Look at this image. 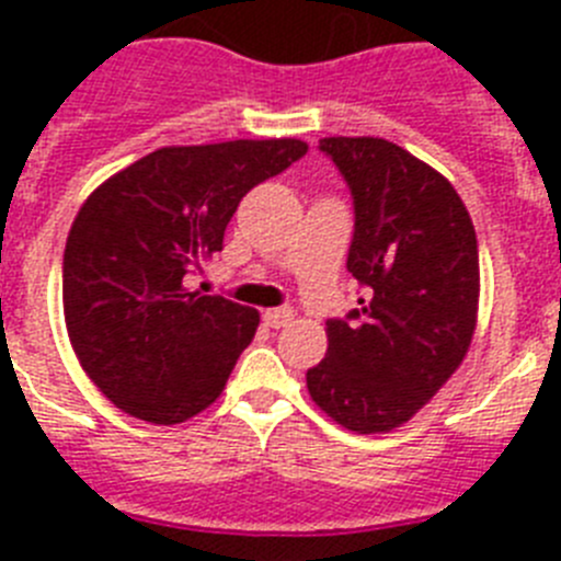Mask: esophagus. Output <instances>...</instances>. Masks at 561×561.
<instances>
[{
  "label": "esophagus",
  "mask_w": 561,
  "mask_h": 561,
  "mask_svg": "<svg viewBox=\"0 0 561 561\" xmlns=\"http://www.w3.org/2000/svg\"><path fill=\"white\" fill-rule=\"evenodd\" d=\"M291 320H295V309H266L264 311V323L270 325V329H284V325H289Z\"/></svg>",
  "instance_id": "obj_1"
}]
</instances>
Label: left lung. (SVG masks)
<instances>
[{
  "label": "left lung",
  "mask_w": 561,
  "mask_h": 561,
  "mask_svg": "<svg viewBox=\"0 0 561 561\" xmlns=\"http://www.w3.org/2000/svg\"><path fill=\"white\" fill-rule=\"evenodd\" d=\"M354 196L348 272L359 309L329 320L311 401L351 433H390L458 370L478 325V236L458 191L381 137H325Z\"/></svg>",
  "instance_id": "left-lung-1"
}]
</instances>
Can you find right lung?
I'll return each instance as SVG.
<instances>
[{
  "label": "right lung",
  "mask_w": 561,
  "mask_h": 561,
  "mask_svg": "<svg viewBox=\"0 0 561 561\" xmlns=\"http://www.w3.org/2000/svg\"><path fill=\"white\" fill-rule=\"evenodd\" d=\"M306 151L291 137L168 146L83 202L64 250V320L114 408L180 424L219 399L261 317L191 291L185 275L221 252L238 202Z\"/></svg>",
  "instance_id": "add662e5"
}]
</instances>
